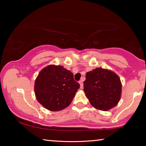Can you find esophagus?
<instances>
[{
	"label": "esophagus",
	"mask_w": 146,
	"mask_h": 146,
	"mask_svg": "<svg viewBox=\"0 0 146 146\" xmlns=\"http://www.w3.org/2000/svg\"><path fill=\"white\" fill-rule=\"evenodd\" d=\"M79 84H80V88L82 89V88H83V82H82V80H80L79 81Z\"/></svg>",
	"instance_id": "obj_1"
}]
</instances>
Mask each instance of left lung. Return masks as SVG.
<instances>
[{
  "instance_id": "obj_1",
  "label": "left lung",
  "mask_w": 146,
  "mask_h": 146,
  "mask_svg": "<svg viewBox=\"0 0 146 146\" xmlns=\"http://www.w3.org/2000/svg\"><path fill=\"white\" fill-rule=\"evenodd\" d=\"M84 91L93 107L108 111L119 102L122 84L118 76L114 72L96 68L86 73Z\"/></svg>"
}]
</instances>
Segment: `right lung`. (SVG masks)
Returning a JSON list of instances; mask_svg holds the SVG:
<instances>
[{"mask_svg": "<svg viewBox=\"0 0 146 146\" xmlns=\"http://www.w3.org/2000/svg\"><path fill=\"white\" fill-rule=\"evenodd\" d=\"M80 84L73 74L61 66L49 65L39 73L35 82V93L38 102L52 111L70 106Z\"/></svg>", "mask_w": 146, "mask_h": 146, "instance_id": "1", "label": "right lung"}]
</instances>
